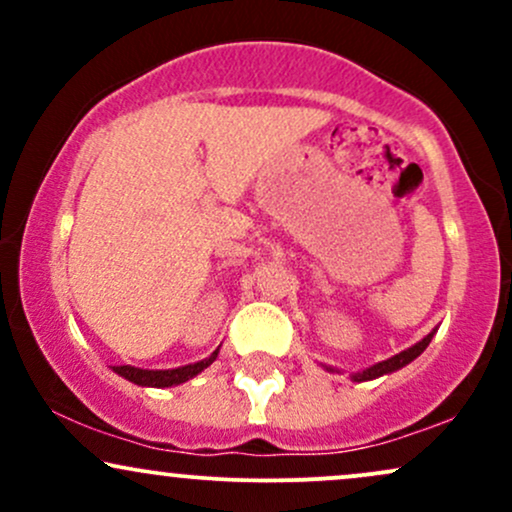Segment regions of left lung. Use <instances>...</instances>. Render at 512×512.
I'll use <instances>...</instances> for the list:
<instances>
[{"label": "left lung", "mask_w": 512, "mask_h": 512, "mask_svg": "<svg viewBox=\"0 0 512 512\" xmlns=\"http://www.w3.org/2000/svg\"><path fill=\"white\" fill-rule=\"evenodd\" d=\"M431 337H433V334H428L426 339H421L419 344H414V346H411V349L402 351V354L387 358V361L375 363V366L366 368V370H363V373H354V380H356V383H361V380H373V378H380V375H385V373H392V370H399L402 366H407V363L414 361V358L419 356L428 344H431Z\"/></svg>", "instance_id": "1"}]
</instances>
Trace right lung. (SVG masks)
Returning <instances> with one entry per match:
<instances>
[{"mask_svg":"<svg viewBox=\"0 0 512 512\" xmlns=\"http://www.w3.org/2000/svg\"><path fill=\"white\" fill-rule=\"evenodd\" d=\"M219 351H214L209 358L204 361L192 363V366H182V368H173V370H142L134 366H113L115 373H120L122 378H127L129 383L137 385H149V387H170V385H180L185 380L195 378L197 373H202L209 363H214V358Z\"/></svg>","mask_w":512,"mask_h":512,"instance_id":"right-lung-1","label":"right lung"}]
</instances>
